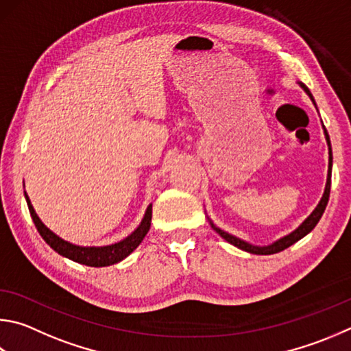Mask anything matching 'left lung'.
Segmentation results:
<instances>
[{
    "label": "left lung",
    "instance_id": "8db88e82",
    "mask_svg": "<svg viewBox=\"0 0 351 351\" xmlns=\"http://www.w3.org/2000/svg\"><path fill=\"white\" fill-rule=\"evenodd\" d=\"M298 84H299V87H301L305 93L308 95L310 99H311V103H313L315 107H316L313 95L310 93L307 86L302 84V82H299V81H298ZM316 110H317V107H316ZM322 129H324V135H326V141H327V145H328V171H327V182H326V189H324V195H322V197H321V201L317 202V206L315 207L313 212H311V213L307 216V218H305V219L301 222V224H299V226L295 228V230L290 232L289 234H285V237H282V238L273 241L271 244H269V245H254V244H250V242H247V241H244V239L234 237V234H230L228 232H224V230H222V228L216 227V226L213 224V221L210 219L208 216H207L208 224L212 226L213 230H215L216 233H218L222 239H226V241L228 242V244L238 247V248H241V250H244V252H247V253H252V254H273V253H279V252L285 250V248H289L290 245L295 244V242H298L299 239H302L304 237H307V234H308L311 230H313L317 222H319L321 216H322V213H324V210H326V207H327L328 196H330V186H331V165H333V156H331L330 138H328V133H327V130H326V127H324V124H322Z\"/></svg>",
    "mask_w": 351,
    "mask_h": 351
}]
</instances>
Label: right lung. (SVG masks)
<instances>
[{
	"label": "right lung",
	"instance_id": "obj_1",
	"mask_svg": "<svg viewBox=\"0 0 351 351\" xmlns=\"http://www.w3.org/2000/svg\"><path fill=\"white\" fill-rule=\"evenodd\" d=\"M24 196H25V201H27V207H29L32 219H34L36 230L40 232L41 238L47 242L50 248H53L56 253L61 254V256H64L70 261H75V263L82 264V265L107 267V265L121 263V261L129 256V254L135 250L139 244H141L143 239L145 238V234H147L150 230L152 204H149V207L145 210L144 218L141 219V222H139V226L124 239L114 242V244H110V245H101V247L76 245L73 242L62 239L61 237H58V234L50 230V228L40 219V216L36 215L27 193L24 192Z\"/></svg>",
	"mask_w": 351,
	"mask_h": 351
}]
</instances>
